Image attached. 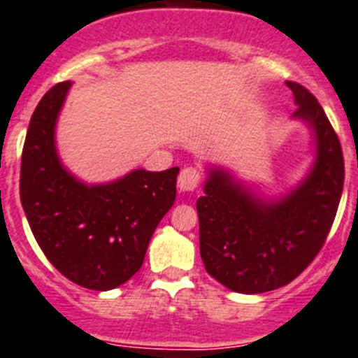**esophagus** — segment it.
<instances>
[{"label":"esophagus","instance_id":"esophagus-1","mask_svg":"<svg viewBox=\"0 0 358 358\" xmlns=\"http://www.w3.org/2000/svg\"><path fill=\"white\" fill-rule=\"evenodd\" d=\"M201 182V173L196 167H183L178 176V187L182 192H192Z\"/></svg>","mask_w":358,"mask_h":358}]
</instances>
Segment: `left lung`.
Segmentation results:
<instances>
[{
  "label": "left lung",
  "instance_id": "left-lung-1",
  "mask_svg": "<svg viewBox=\"0 0 358 358\" xmlns=\"http://www.w3.org/2000/svg\"><path fill=\"white\" fill-rule=\"evenodd\" d=\"M298 108L292 117L312 128L315 159L289 194L266 201L234 175L212 167L198 198L199 253L208 275L230 291L259 294L296 278L323 248L344 185L337 134L317 99L287 82Z\"/></svg>",
  "mask_w": 358,
  "mask_h": 358
}]
</instances>
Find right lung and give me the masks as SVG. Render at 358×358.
<instances>
[{
    "instance_id": "1",
    "label": "right lung",
    "mask_w": 358,
    "mask_h": 358,
    "mask_svg": "<svg viewBox=\"0 0 358 358\" xmlns=\"http://www.w3.org/2000/svg\"><path fill=\"white\" fill-rule=\"evenodd\" d=\"M69 87H51L31 115L21 157V205L37 244L66 278L110 291L143 266L151 235L175 203L180 169H135L98 185L75 178L55 146Z\"/></svg>"
}]
</instances>
